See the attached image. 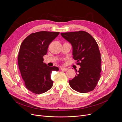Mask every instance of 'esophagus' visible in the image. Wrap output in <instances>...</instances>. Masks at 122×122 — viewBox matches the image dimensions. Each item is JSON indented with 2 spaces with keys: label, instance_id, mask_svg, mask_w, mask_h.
Returning a JSON list of instances; mask_svg holds the SVG:
<instances>
[{
  "label": "esophagus",
  "instance_id": "1",
  "mask_svg": "<svg viewBox=\"0 0 122 122\" xmlns=\"http://www.w3.org/2000/svg\"><path fill=\"white\" fill-rule=\"evenodd\" d=\"M61 70H62V71H66L68 70V69L66 67H61Z\"/></svg>",
  "mask_w": 122,
  "mask_h": 122
}]
</instances>
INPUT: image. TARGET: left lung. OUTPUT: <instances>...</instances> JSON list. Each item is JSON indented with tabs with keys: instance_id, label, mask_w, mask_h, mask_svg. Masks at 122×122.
Listing matches in <instances>:
<instances>
[{
	"instance_id": "8db88e82",
	"label": "left lung",
	"mask_w": 122,
	"mask_h": 122,
	"mask_svg": "<svg viewBox=\"0 0 122 122\" xmlns=\"http://www.w3.org/2000/svg\"><path fill=\"white\" fill-rule=\"evenodd\" d=\"M72 44L73 58L81 67L75 78L69 81L73 89L81 93L93 91L100 78L101 57L98 46L94 38L85 31L61 33Z\"/></svg>"
}]
</instances>
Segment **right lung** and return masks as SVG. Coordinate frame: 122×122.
Masks as SVG:
<instances>
[{"label": "right lung", "mask_w": 122, "mask_h": 122, "mask_svg": "<svg viewBox=\"0 0 122 122\" xmlns=\"http://www.w3.org/2000/svg\"><path fill=\"white\" fill-rule=\"evenodd\" d=\"M59 32L41 31L32 33L22 42L18 57L19 68L25 87L35 94L46 92L53 86L51 72L57 67H49L43 63L49 44Z\"/></svg>", "instance_id": "add662e5"}]
</instances>
